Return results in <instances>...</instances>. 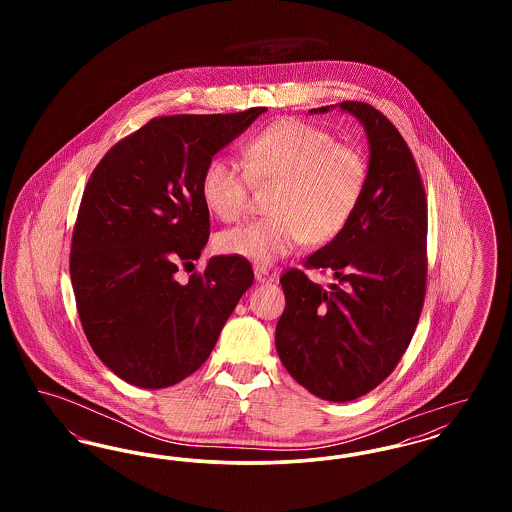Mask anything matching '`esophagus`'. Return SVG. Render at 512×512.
<instances>
[{"instance_id": "1", "label": "esophagus", "mask_w": 512, "mask_h": 512, "mask_svg": "<svg viewBox=\"0 0 512 512\" xmlns=\"http://www.w3.org/2000/svg\"><path fill=\"white\" fill-rule=\"evenodd\" d=\"M253 272H255V280L261 282V284H268V282L274 280V276L268 272L267 268L255 267Z\"/></svg>"}]
</instances>
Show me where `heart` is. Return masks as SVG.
I'll use <instances>...</instances> for the list:
<instances>
[{"instance_id":"b5f03b06","label":"heart","mask_w":512,"mask_h":512,"mask_svg":"<svg viewBox=\"0 0 512 512\" xmlns=\"http://www.w3.org/2000/svg\"><path fill=\"white\" fill-rule=\"evenodd\" d=\"M245 165L230 155L213 157L201 176V197L209 213L224 222L240 219L253 180L278 184L270 219L249 220L217 236L222 255L268 267L309 240L338 238L357 213L368 165L363 153L338 144L309 122H274L247 142Z\"/></svg>"}]
</instances>
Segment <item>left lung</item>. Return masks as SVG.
<instances>
[{
    "label": "left lung",
    "instance_id": "8db88e82",
    "mask_svg": "<svg viewBox=\"0 0 512 512\" xmlns=\"http://www.w3.org/2000/svg\"><path fill=\"white\" fill-rule=\"evenodd\" d=\"M340 107L363 124L368 182L347 228L307 259L336 284L322 288L288 270L280 284L286 309L276 351L297 384L320 399L345 403L382 384L413 338L426 292V194L413 153L380 111L361 101Z\"/></svg>",
    "mask_w": 512,
    "mask_h": 512
}]
</instances>
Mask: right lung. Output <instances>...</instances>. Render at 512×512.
Masks as SVG:
<instances>
[{"label": "right lung", "instance_id": "obj_1", "mask_svg": "<svg viewBox=\"0 0 512 512\" xmlns=\"http://www.w3.org/2000/svg\"><path fill=\"white\" fill-rule=\"evenodd\" d=\"M267 107L147 122L111 147L82 195L71 282L84 334L121 380L169 388L203 365L253 284L244 259L211 257L186 284L178 265L209 240L201 176Z\"/></svg>", "mask_w": 512, "mask_h": 512}]
</instances>
